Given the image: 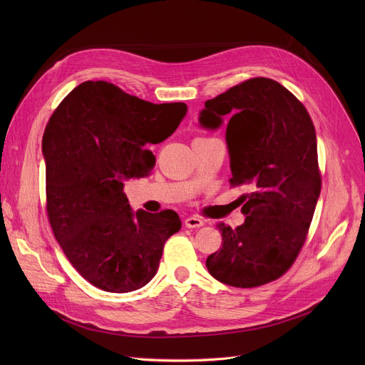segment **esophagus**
Instances as JSON below:
<instances>
[{
    "label": "esophagus",
    "mask_w": 365,
    "mask_h": 365,
    "mask_svg": "<svg viewBox=\"0 0 365 365\" xmlns=\"http://www.w3.org/2000/svg\"><path fill=\"white\" fill-rule=\"evenodd\" d=\"M204 225V220L198 216H190L185 219V226L186 227H201Z\"/></svg>",
    "instance_id": "obj_1"
}]
</instances>
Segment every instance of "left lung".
<instances>
[{"label": "left lung", "mask_w": 365, "mask_h": 365, "mask_svg": "<svg viewBox=\"0 0 365 365\" xmlns=\"http://www.w3.org/2000/svg\"><path fill=\"white\" fill-rule=\"evenodd\" d=\"M223 117L229 183L250 192L240 198L245 222L217 225L223 245L205 264L217 281L253 289L289 271L308 237L321 192L317 134L296 96L263 76L207 101L200 123L215 130Z\"/></svg>", "instance_id": "1"}]
</instances>
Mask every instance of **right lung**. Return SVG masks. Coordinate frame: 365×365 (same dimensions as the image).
<instances>
[{
  "label": "right lung",
  "instance_id": "obj_1",
  "mask_svg": "<svg viewBox=\"0 0 365 365\" xmlns=\"http://www.w3.org/2000/svg\"><path fill=\"white\" fill-rule=\"evenodd\" d=\"M187 106L155 105L108 81H86L56 108L44 136L47 216L78 274L109 293L140 289L155 277L164 244L179 232L176 212H131L125 180L150 175L145 146L176 131Z\"/></svg>",
  "mask_w": 365,
  "mask_h": 365
}]
</instances>
